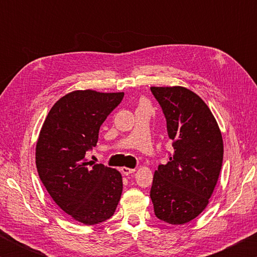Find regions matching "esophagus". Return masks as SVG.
<instances>
[{"mask_svg": "<svg viewBox=\"0 0 257 257\" xmlns=\"http://www.w3.org/2000/svg\"><path fill=\"white\" fill-rule=\"evenodd\" d=\"M135 171V169H132V168H127V167H123V168H121V172H122V175H124V176H129V175H132V173H134Z\"/></svg>", "mask_w": 257, "mask_h": 257, "instance_id": "34e87169", "label": "esophagus"}]
</instances>
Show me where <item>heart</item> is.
Here are the masks:
<instances>
[{"instance_id":"b5f03b06","label":"heart","mask_w":257,"mask_h":257,"mask_svg":"<svg viewBox=\"0 0 257 257\" xmlns=\"http://www.w3.org/2000/svg\"><path fill=\"white\" fill-rule=\"evenodd\" d=\"M141 104H146V102H145V101H142V102H141Z\"/></svg>"}]
</instances>
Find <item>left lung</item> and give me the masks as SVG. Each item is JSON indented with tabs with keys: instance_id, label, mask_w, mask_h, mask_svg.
<instances>
[{
	"instance_id": "8db88e82",
	"label": "left lung",
	"mask_w": 257,
	"mask_h": 257,
	"mask_svg": "<svg viewBox=\"0 0 257 257\" xmlns=\"http://www.w3.org/2000/svg\"><path fill=\"white\" fill-rule=\"evenodd\" d=\"M162 107L173 154L155 170L151 199L158 219L184 224L205 210L219 179L223 139L214 115L186 87H151Z\"/></svg>"
}]
</instances>
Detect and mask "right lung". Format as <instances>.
<instances>
[{"label":"right lung","mask_w":257,"mask_h":257,"mask_svg":"<svg viewBox=\"0 0 257 257\" xmlns=\"http://www.w3.org/2000/svg\"><path fill=\"white\" fill-rule=\"evenodd\" d=\"M123 95L73 90L52 106L38 136L36 167L43 185L61 210L86 225L110 219L122 194L121 173L87 162L85 155L96 146L99 127Z\"/></svg>","instance_id":"1"}]
</instances>
